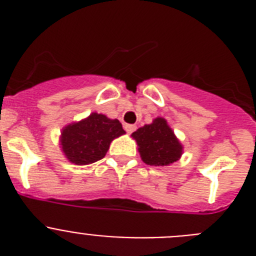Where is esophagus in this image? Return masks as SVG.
<instances>
[{"instance_id": "1", "label": "esophagus", "mask_w": 256, "mask_h": 256, "mask_svg": "<svg viewBox=\"0 0 256 256\" xmlns=\"http://www.w3.org/2000/svg\"><path fill=\"white\" fill-rule=\"evenodd\" d=\"M124 128H126V133H133L136 130V126H133V124H126Z\"/></svg>"}]
</instances>
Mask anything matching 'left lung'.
<instances>
[{"label": "left lung", "mask_w": 256, "mask_h": 256, "mask_svg": "<svg viewBox=\"0 0 256 256\" xmlns=\"http://www.w3.org/2000/svg\"><path fill=\"white\" fill-rule=\"evenodd\" d=\"M138 144V151L144 164L166 166L180 160L183 146L164 118H155L151 124L141 126L132 133Z\"/></svg>", "instance_id": "8db88e82"}]
</instances>
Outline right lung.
<instances>
[{
  "label": "right lung",
  "mask_w": 256,
  "mask_h": 256,
  "mask_svg": "<svg viewBox=\"0 0 256 256\" xmlns=\"http://www.w3.org/2000/svg\"><path fill=\"white\" fill-rule=\"evenodd\" d=\"M124 133L118 119H108L104 114L92 112L83 120L64 126L60 144L70 162L87 165L102 159L112 140Z\"/></svg>",
  "instance_id": "add662e5"
}]
</instances>
